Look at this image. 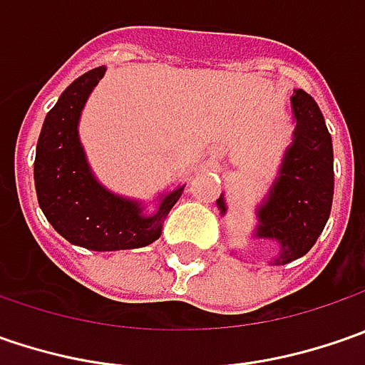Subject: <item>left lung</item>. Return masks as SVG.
<instances>
[{
  "label": "left lung",
  "mask_w": 365,
  "mask_h": 365,
  "mask_svg": "<svg viewBox=\"0 0 365 365\" xmlns=\"http://www.w3.org/2000/svg\"><path fill=\"white\" fill-rule=\"evenodd\" d=\"M292 142L266 197L256 207L252 240L276 245L270 266L302 258L321 235L333 203V144L317 101L297 89L290 97ZM221 215L227 213L225 192L217 199Z\"/></svg>",
  "instance_id": "8db88e82"
}]
</instances>
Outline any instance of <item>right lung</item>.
<instances>
[{"mask_svg": "<svg viewBox=\"0 0 365 365\" xmlns=\"http://www.w3.org/2000/svg\"><path fill=\"white\" fill-rule=\"evenodd\" d=\"M106 66H97L75 78L56 106L46 113L36 144L34 185L38 205L48 223L66 242L93 252L144 247L160 237L162 223L180 199L185 185L160 192L146 213V203L123 197L91 170L78 135L85 103Z\"/></svg>", "mask_w": 365, "mask_h": 365, "instance_id": "add662e5", "label": "right lung"}]
</instances>
